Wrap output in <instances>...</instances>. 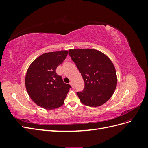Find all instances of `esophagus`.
Wrapping results in <instances>:
<instances>
[{
	"label": "esophagus",
	"instance_id": "obj_1",
	"mask_svg": "<svg viewBox=\"0 0 148 148\" xmlns=\"http://www.w3.org/2000/svg\"><path fill=\"white\" fill-rule=\"evenodd\" d=\"M70 84L71 85V87H72V88H74V86H73V82H70Z\"/></svg>",
	"mask_w": 148,
	"mask_h": 148
}]
</instances>
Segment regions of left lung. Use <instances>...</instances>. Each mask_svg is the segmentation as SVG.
Listing matches in <instances>:
<instances>
[{"label":"left lung","mask_w":148,"mask_h":148,"mask_svg":"<svg viewBox=\"0 0 148 148\" xmlns=\"http://www.w3.org/2000/svg\"><path fill=\"white\" fill-rule=\"evenodd\" d=\"M83 77L84 88L77 94L82 104L97 107L104 104L117 86L116 71L109 58L92 49H75L69 52Z\"/></svg>","instance_id":"obj_1"}]
</instances>
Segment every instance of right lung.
<instances>
[{
  "instance_id": "add662e5",
  "label": "right lung",
  "mask_w": 148,
  "mask_h": 148,
  "mask_svg": "<svg viewBox=\"0 0 148 148\" xmlns=\"http://www.w3.org/2000/svg\"><path fill=\"white\" fill-rule=\"evenodd\" d=\"M68 51L45 53L30 65L25 77V86L29 97L45 109L58 108L64 104L70 89L56 73L57 67L66 59Z\"/></svg>"
}]
</instances>
